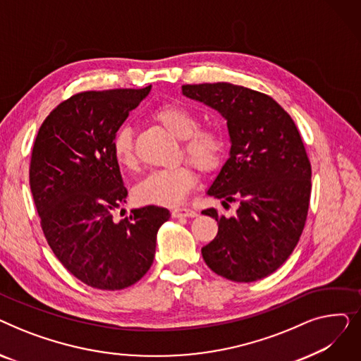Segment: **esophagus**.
<instances>
[{
	"mask_svg": "<svg viewBox=\"0 0 361 361\" xmlns=\"http://www.w3.org/2000/svg\"><path fill=\"white\" fill-rule=\"evenodd\" d=\"M171 215H173V218H193L197 216V212L193 209H187V207H176Z\"/></svg>",
	"mask_w": 361,
	"mask_h": 361,
	"instance_id": "obj_1",
	"label": "esophagus"
}]
</instances>
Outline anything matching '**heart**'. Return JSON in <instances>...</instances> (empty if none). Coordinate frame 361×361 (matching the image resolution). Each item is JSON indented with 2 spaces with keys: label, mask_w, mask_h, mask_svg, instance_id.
Here are the masks:
<instances>
[{
  "label": "heart",
  "mask_w": 361,
  "mask_h": 361,
  "mask_svg": "<svg viewBox=\"0 0 361 361\" xmlns=\"http://www.w3.org/2000/svg\"><path fill=\"white\" fill-rule=\"evenodd\" d=\"M152 118L159 123L169 135L183 140V154L203 173L216 169L224 157L222 135L211 127L197 128L196 114L181 104H162L152 112ZM112 155L126 169L137 165L133 131L124 126L112 137ZM196 185V174L188 165L154 171L136 187L135 196L142 204L178 206Z\"/></svg>",
  "instance_id": "heart-1"
}]
</instances>
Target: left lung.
Returning <instances> with one entry per match:
<instances>
[{
	"label": "left lung",
	"instance_id": "1",
	"mask_svg": "<svg viewBox=\"0 0 361 361\" xmlns=\"http://www.w3.org/2000/svg\"><path fill=\"white\" fill-rule=\"evenodd\" d=\"M185 98L218 111L226 120L230 158L206 195L238 202L234 216L211 207L202 214L218 221L216 237L202 247L215 274L253 282L286 262L305 228L312 166L300 133L287 111L271 97L231 83L184 85Z\"/></svg>",
	"mask_w": 361,
	"mask_h": 361
}]
</instances>
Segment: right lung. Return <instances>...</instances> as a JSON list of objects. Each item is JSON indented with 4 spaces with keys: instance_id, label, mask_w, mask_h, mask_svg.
<instances>
[{
    "instance_id": "1",
    "label": "right lung",
    "mask_w": 361,
    "mask_h": 361,
    "mask_svg": "<svg viewBox=\"0 0 361 361\" xmlns=\"http://www.w3.org/2000/svg\"><path fill=\"white\" fill-rule=\"evenodd\" d=\"M150 87L74 94L49 114L33 145L30 190L45 238L63 267L92 288L136 283L154 263L158 231L171 216L149 204L114 221L127 188L112 137Z\"/></svg>"
}]
</instances>
